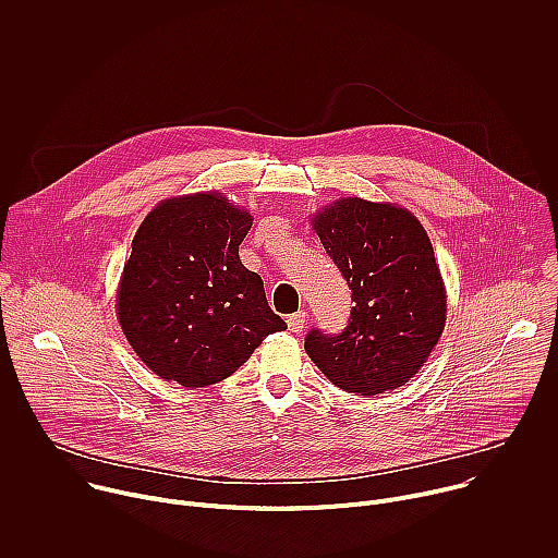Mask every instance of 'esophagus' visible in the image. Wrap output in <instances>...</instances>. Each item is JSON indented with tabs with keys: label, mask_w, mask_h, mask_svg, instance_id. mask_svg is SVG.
<instances>
[{
	"label": "esophagus",
	"mask_w": 558,
	"mask_h": 558,
	"mask_svg": "<svg viewBox=\"0 0 558 558\" xmlns=\"http://www.w3.org/2000/svg\"><path fill=\"white\" fill-rule=\"evenodd\" d=\"M304 311H298V313H291L289 317H287V327H289V331L291 333H300L302 329H304Z\"/></svg>",
	"instance_id": "34e87169"
}]
</instances>
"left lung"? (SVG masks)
I'll return each instance as SVG.
<instances>
[{
  "instance_id": "8db88e82",
  "label": "left lung",
  "mask_w": 558,
  "mask_h": 558,
  "mask_svg": "<svg viewBox=\"0 0 558 558\" xmlns=\"http://www.w3.org/2000/svg\"><path fill=\"white\" fill-rule=\"evenodd\" d=\"M313 229L355 304L342 333L311 329L304 351L349 392L407 384L446 325V289L422 222L390 203L342 198L313 218Z\"/></svg>"
}]
</instances>
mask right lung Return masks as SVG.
Wrapping results in <instances>:
<instances>
[{
    "label": "right lung",
    "instance_id": "add662e5",
    "mask_svg": "<svg viewBox=\"0 0 558 558\" xmlns=\"http://www.w3.org/2000/svg\"><path fill=\"white\" fill-rule=\"evenodd\" d=\"M252 222L216 192L158 203L141 222L117 311L130 347L158 377L216 384L287 329L263 278L238 258Z\"/></svg>",
    "mask_w": 558,
    "mask_h": 558
}]
</instances>
